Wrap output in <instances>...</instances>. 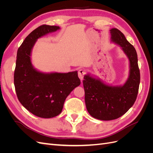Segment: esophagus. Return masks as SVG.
I'll return each mask as SVG.
<instances>
[{
    "instance_id": "1",
    "label": "esophagus",
    "mask_w": 153,
    "mask_h": 153,
    "mask_svg": "<svg viewBox=\"0 0 153 153\" xmlns=\"http://www.w3.org/2000/svg\"><path fill=\"white\" fill-rule=\"evenodd\" d=\"M85 74V71L84 69H79V71H78V75L82 82L83 80V78H84V76Z\"/></svg>"
}]
</instances>
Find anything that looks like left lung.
<instances>
[{
  "label": "left lung",
  "instance_id": "obj_1",
  "mask_svg": "<svg viewBox=\"0 0 153 153\" xmlns=\"http://www.w3.org/2000/svg\"><path fill=\"white\" fill-rule=\"evenodd\" d=\"M111 41L121 48L129 62V76L123 85L112 86L87 73L83 80L88 112L95 119L110 121L121 117L133 105L139 88L140 75L137 53L133 46L117 29L110 30Z\"/></svg>",
  "mask_w": 153,
  "mask_h": 153
}]
</instances>
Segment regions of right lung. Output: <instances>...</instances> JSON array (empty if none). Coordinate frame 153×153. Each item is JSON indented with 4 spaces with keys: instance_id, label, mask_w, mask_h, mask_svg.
<instances>
[{
    "instance_id": "1",
    "label": "right lung",
    "mask_w": 153,
    "mask_h": 153,
    "mask_svg": "<svg viewBox=\"0 0 153 153\" xmlns=\"http://www.w3.org/2000/svg\"><path fill=\"white\" fill-rule=\"evenodd\" d=\"M59 29V26H39L26 37L17 52L14 84L18 99L27 110L41 118L61 114L68 95L80 84L76 71L47 73L32 66L31 53L36 41Z\"/></svg>"
}]
</instances>
